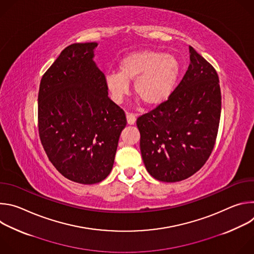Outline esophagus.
<instances>
[{"label": "esophagus", "mask_w": 254, "mask_h": 254, "mask_svg": "<svg viewBox=\"0 0 254 254\" xmlns=\"http://www.w3.org/2000/svg\"><path fill=\"white\" fill-rule=\"evenodd\" d=\"M127 121L128 125H133L135 123V116L130 113H127Z\"/></svg>", "instance_id": "34e87169"}]
</instances>
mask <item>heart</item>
<instances>
[{
	"label": "heart",
	"mask_w": 254,
	"mask_h": 254,
	"mask_svg": "<svg viewBox=\"0 0 254 254\" xmlns=\"http://www.w3.org/2000/svg\"><path fill=\"white\" fill-rule=\"evenodd\" d=\"M180 73L178 59L161 51L142 50L125 56L119 65V73L113 72L105 77V84L112 98L121 102L133 90L146 106H156L172 93Z\"/></svg>",
	"instance_id": "obj_1"
}]
</instances>
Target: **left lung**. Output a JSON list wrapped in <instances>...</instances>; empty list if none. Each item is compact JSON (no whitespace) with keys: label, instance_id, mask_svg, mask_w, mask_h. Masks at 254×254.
Listing matches in <instances>:
<instances>
[{"label":"left lung","instance_id":"8db88e82","mask_svg":"<svg viewBox=\"0 0 254 254\" xmlns=\"http://www.w3.org/2000/svg\"><path fill=\"white\" fill-rule=\"evenodd\" d=\"M186 74L167 100L137 118L139 147L147 171L162 182L185 180L209 159L221 115L215 68L189 46Z\"/></svg>","mask_w":254,"mask_h":254}]
</instances>
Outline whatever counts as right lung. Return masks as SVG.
I'll use <instances>...</instances> for the list:
<instances>
[{
  "label": "right lung",
  "mask_w": 254,
  "mask_h": 254,
  "mask_svg": "<svg viewBox=\"0 0 254 254\" xmlns=\"http://www.w3.org/2000/svg\"><path fill=\"white\" fill-rule=\"evenodd\" d=\"M96 46L74 43L63 49L43 74L38 93L39 136L49 161L65 178L85 185L110 175L127 125L92 60Z\"/></svg>",
  "instance_id": "add662e5"
}]
</instances>
